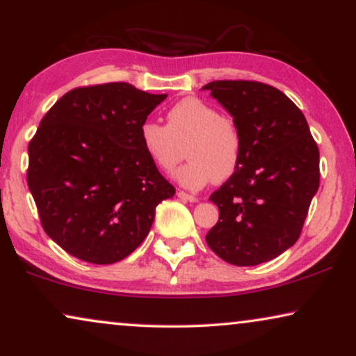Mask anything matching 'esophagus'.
Listing matches in <instances>:
<instances>
[{"mask_svg": "<svg viewBox=\"0 0 356 356\" xmlns=\"http://www.w3.org/2000/svg\"><path fill=\"white\" fill-rule=\"evenodd\" d=\"M177 196H178L179 199H183V201H189V202H196V201H197L196 196H193V194L184 193V191H178Z\"/></svg>", "mask_w": 356, "mask_h": 356, "instance_id": "34e87169", "label": "esophagus"}]
</instances>
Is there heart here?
I'll use <instances>...</instances> for the list:
<instances>
[{
	"label": "heart",
	"mask_w": 356,
	"mask_h": 356,
	"mask_svg": "<svg viewBox=\"0 0 356 356\" xmlns=\"http://www.w3.org/2000/svg\"><path fill=\"white\" fill-rule=\"evenodd\" d=\"M167 124L145 120L139 128L144 152L155 167L173 170L183 155L189 159L177 172L179 184L201 189L223 183L240 167L243 134L232 116L197 97H186L167 111Z\"/></svg>",
	"instance_id": "obj_1"
}]
</instances>
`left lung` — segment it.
I'll use <instances>...</instances> for the list:
<instances>
[{
  "label": "left lung",
  "mask_w": 356,
  "mask_h": 356,
  "mask_svg": "<svg viewBox=\"0 0 356 356\" xmlns=\"http://www.w3.org/2000/svg\"><path fill=\"white\" fill-rule=\"evenodd\" d=\"M211 90L240 126V167L211 194L218 222L211 250L233 266H257L293 246L319 188V149L301 110L257 81H212Z\"/></svg>",
  "instance_id": "1"
}]
</instances>
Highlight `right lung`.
Returning <instances> with one entry per match:
<instances>
[{"instance_id":"right-lung-1","label":"right lung","mask_w":356,"mask_h":356,"mask_svg":"<svg viewBox=\"0 0 356 356\" xmlns=\"http://www.w3.org/2000/svg\"><path fill=\"white\" fill-rule=\"evenodd\" d=\"M167 94L128 82L76 87L29 143L27 184L43 230L77 259L113 264L149 235L175 188L150 162L140 124Z\"/></svg>"}]
</instances>
